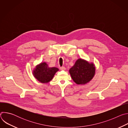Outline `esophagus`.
Segmentation results:
<instances>
[{"label": "esophagus", "mask_w": 128, "mask_h": 128, "mask_svg": "<svg viewBox=\"0 0 128 128\" xmlns=\"http://www.w3.org/2000/svg\"><path fill=\"white\" fill-rule=\"evenodd\" d=\"M60 69L61 70H65V69H66V68H65V67H61L60 68Z\"/></svg>", "instance_id": "34e87169"}]
</instances>
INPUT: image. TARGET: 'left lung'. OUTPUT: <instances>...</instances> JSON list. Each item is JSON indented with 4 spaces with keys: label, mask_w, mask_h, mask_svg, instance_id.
Segmentation results:
<instances>
[{
    "label": "left lung",
    "mask_w": 128,
    "mask_h": 128,
    "mask_svg": "<svg viewBox=\"0 0 128 128\" xmlns=\"http://www.w3.org/2000/svg\"><path fill=\"white\" fill-rule=\"evenodd\" d=\"M73 80L78 84H84L92 80L95 74V67L93 63H90L82 59H78L75 64L69 69Z\"/></svg>",
    "instance_id": "1"
}]
</instances>
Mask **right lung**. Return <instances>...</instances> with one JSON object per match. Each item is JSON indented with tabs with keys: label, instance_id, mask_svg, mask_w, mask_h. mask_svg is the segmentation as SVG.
Masks as SVG:
<instances>
[{
	"label": "right lung",
	"instance_id": "obj_1",
	"mask_svg": "<svg viewBox=\"0 0 128 128\" xmlns=\"http://www.w3.org/2000/svg\"><path fill=\"white\" fill-rule=\"evenodd\" d=\"M58 70V68L49 67L46 62H43L36 66L33 74L40 82L44 84L50 82Z\"/></svg>",
	"mask_w": 128,
	"mask_h": 128
}]
</instances>
